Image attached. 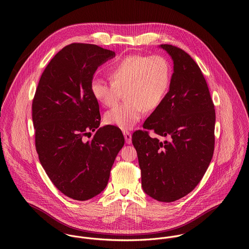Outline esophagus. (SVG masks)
<instances>
[{"label": "esophagus", "mask_w": 249, "mask_h": 249, "mask_svg": "<svg viewBox=\"0 0 249 249\" xmlns=\"http://www.w3.org/2000/svg\"><path fill=\"white\" fill-rule=\"evenodd\" d=\"M124 139H125V142L126 143H131V140H132V136H131V133L128 132V131H124Z\"/></svg>", "instance_id": "34e87169"}]
</instances>
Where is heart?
I'll use <instances>...</instances> for the list:
<instances>
[{
	"mask_svg": "<svg viewBox=\"0 0 249 249\" xmlns=\"http://www.w3.org/2000/svg\"><path fill=\"white\" fill-rule=\"evenodd\" d=\"M111 81L95 77L90 90L94 99L105 107H112L124 92L125 102L108 110L107 124L122 130L133 128L145 109L160 106L171 82V66L162 55L131 54L124 57L109 71Z\"/></svg>",
	"mask_w": 249,
	"mask_h": 249,
	"instance_id": "b5f03b06",
	"label": "heart"
}]
</instances>
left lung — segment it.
<instances>
[{"mask_svg": "<svg viewBox=\"0 0 249 249\" xmlns=\"http://www.w3.org/2000/svg\"><path fill=\"white\" fill-rule=\"evenodd\" d=\"M174 61L170 89L142 127L132 135L142 175L143 192L173 202L191 193L212 160L215 113L208 85L195 60L173 45H160Z\"/></svg>", "mask_w": 249, "mask_h": 249, "instance_id": "obj_1", "label": "left lung"}]
</instances>
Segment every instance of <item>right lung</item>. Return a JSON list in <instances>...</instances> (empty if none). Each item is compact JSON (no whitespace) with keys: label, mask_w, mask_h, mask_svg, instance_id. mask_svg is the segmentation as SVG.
<instances>
[{"label":"right lung","mask_w":249,"mask_h":249,"mask_svg":"<svg viewBox=\"0 0 249 249\" xmlns=\"http://www.w3.org/2000/svg\"><path fill=\"white\" fill-rule=\"evenodd\" d=\"M113 57L114 52L97 45L64 47L43 71L33 102L40 163L53 185L75 200H88L106 189L124 144L120 128L100 127L99 103L90 90L98 67ZM92 132L93 138L86 141Z\"/></svg>","instance_id":"right-lung-1"}]
</instances>
